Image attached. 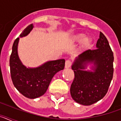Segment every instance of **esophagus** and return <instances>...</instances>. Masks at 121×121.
<instances>
[{"instance_id": "34e87169", "label": "esophagus", "mask_w": 121, "mask_h": 121, "mask_svg": "<svg viewBox=\"0 0 121 121\" xmlns=\"http://www.w3.org/2000/svg\"><path fill=\"white\" fill-rule=\"evenodd\" d=\"M71 65V62L70 60H67L65 61V68H70Z\"/></svg>"}]
</instances>
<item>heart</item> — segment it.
Returning <instances> with one entry per match:
<instances>
[{
	"mask_svg": "<svg viewBox=\"0 0 121 121\" xmlns=\"http://www.w3.org/2000/svg\"><path fill=\"white\" fill-rule=\"evenodd\" d=\"M84 38V35L81 34V35H79L78 36H76L74 38V41L76 42H80L81 41H82V46L86 48L89 47L90 45L91 44V40L90 39V38L89 37H86V38Z\"/></svg>",
	"mask_w": 121,
	"mask_h": 121,
	"instance_id": "b5f03b06",
	"label": "heart"
}]
</instances>
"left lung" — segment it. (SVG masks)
I'll use <instances>...</instances> for the list:
<instances>
[{
	"mask_svg": "<svg viewBox=\"0 0 121 121\" xmlns=\"http://www.w3.org/2000/svg\"><path fill=\"white\" fill-rule=\"evenodd\" d=\"M96 47L79 55L71 67L74 78L70 87V94L76 102L84 105H90L102 99L113 78V53L102 32H100ZM88 62L94 63L93 72L83 70Z\"/></svg>",
	"mask_w": 121,
	"mask_h": 121,
	"instance_id": "left-lung-1",
	"label": "left lung"
}]
</instances>
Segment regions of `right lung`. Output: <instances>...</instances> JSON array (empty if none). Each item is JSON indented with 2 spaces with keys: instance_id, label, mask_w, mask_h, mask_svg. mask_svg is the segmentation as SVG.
Segmentation results:
<instances>
[{
  "instance_id": "right-lung-1",
  "label": "right lung",
  "mask_w": 121,
  "mask_h": 121,
  "mask_svg": "<svg viewBox=\"0 0 121 121\" xmlns=\"http://www.w3.org/2000/svg\"><path fill=\"white\" fill-rule=\"evenodd\" d=\"M33 24L27 26L22 32L20 37L30 33ZM19 37L14 42L12 53L9 58L10 73L13 83L19 92L30 99H35L44 95L52 78L56 73L65 67V59H59L45 63L35 68H27L22 65L17 54Z\"/></svg>"
}]
</instances>
